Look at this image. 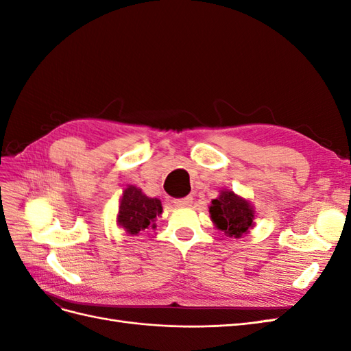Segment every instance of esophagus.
Instances as JSON below:
<instances>
[{"label": "esophagus", "instance_id": "1", "mask_svg": "<svg viewBox=\"0 0 351 351\" xmlns=\"http://www.w3.org/2000/svg\"><path fill=\"white\" fill-rule=\"evenodd\" d=\"M193 204V197L192 196H187V197H182V199H176L174 200V205L177 208H187V206H192Z\"/></svg>", "mask_w": 351, "mask_h": 351}]
</instances>
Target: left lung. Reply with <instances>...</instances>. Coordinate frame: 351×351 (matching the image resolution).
Instances as JSON below:
<instances>
[{
    "instance_id": "obj_1",
    "label": "left lung",
    "mask_w": 351,
    "mask_h": 351,
    "mask_svg": "<svg viewBox=\"0 0 351 351\" xmlns=\"http://www.w3.org/2000/svg\"><path fill=\"white\" fill-rule=\"evenodd\" d=\"M209 217L215 228L227 237L240 239L254 226V208L250 200L236 195L230 189L219 190V196L210 200Z\"/></svg>"
}]
</instances>
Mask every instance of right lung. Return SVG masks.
Here are the masks:
<instances>
[{
  "label": "right lung",
  "mask_w": 351,
  "mask_h": 351,
  "mask_svg": "<svg viewBox=\"0 0 351 351\" xmlns=\"http://www.w3.org/2000/svg\"><path fill=\"white\" fill-rule=\"evenodd\" d=\"M161 214V200L146 196L142 189L129 184L120 197L115 222L127 234L136 236L149 227L156 228L155 221Z\"/></svg>",
  "instance_id": "right-lung-1"
}]
</instances>
